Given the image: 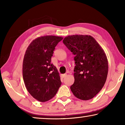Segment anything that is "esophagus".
<instances>
[{
	"instance_id": "obj_1",
	"label": "esophagus",
	"mask_w": 125,
	"mask_h": 125,
	"mask_svg": "<svg viewBox=\"0 0 125 125\" xmlns=\"http://www.w3.org/2000/svg\"><path fill=\"white\" fill-rule=\"evenodd\" d=\"M67 75V74H62V75H61V77H62V78H65V77H66Z\"/></svg>"
}]
</instances>
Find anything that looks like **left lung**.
I'll use <instances>...</instances> for the list:
<instances>
[{"instance_id": "left-lung-1", "label": "left lung", "mask_w": 125, "mask_h": 125, "mask_svg": "<svg viewBox=\"0 0 125 125\" xmlns=\"http://www.w3.org/2000/svg\"><path fill=\"white\" fill-rule=\"evenodd\" d=\"M63 42L75 55L72 92L80 100H90L101 90L106 80L109 68L106 55L90 35L68 36Z\"/></svg>"}]
</instances>
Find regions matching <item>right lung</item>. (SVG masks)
<instances>
[{"label": "right lung", "mask_w": 125, "mask_h": 125, "mask_svg": "<svg viewBox=\"0 0 125 125\" xmlns=\"http://www.w3.org/2000/svg\"><path fill=\"white\" fill-rule=\"evenodd\" d=\"M63 39L52 35L39 37L25 52L23 79L31 95L40 102L53 98L62 84L57 69L51 62L55 47Z\"/></svg>", "instance_id": "obj_1"}]
</instances>
